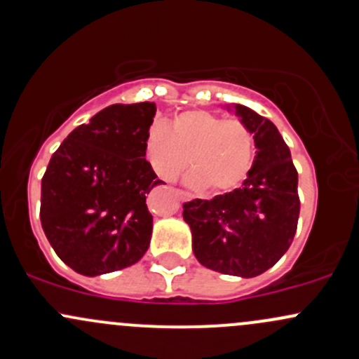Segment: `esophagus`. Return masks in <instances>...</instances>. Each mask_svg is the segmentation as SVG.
<instances>
[{
  "label": "esophagus",
  "instance_id": "34e87169",
  "mask_svg": "<svg viewBox=\"0 0 359 359\" xmlns=\"http://www.w3.org/2000/svg\"><path fill=\"white\" fill-rule=\"evenodd\" d=\"M177 194H179V198H180V201H189L191 199V194L189 192H186V191H177Z\"/></svg>",
  "mask_w": 359,
  "mask_h": 359
}]
</instances>
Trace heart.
Segmentation results:
<instances>
[{"label": "heart", "mask_w": 359, "mask_h": 359, "mask_svg": "<svg viewBox=\"0 0 359 359\" xmlns=\"http://www.w3.org/2000/svg\"><path fill=\"white\" fill-rule=\"evenodd\" d=\"M144 149L163 180H175L189 160L191 186L220 194L239 187L251 172L255 134L239 118L187 110L173 116L168 127L151 126Z\"/></svg>", "instance_id": "1"}]
</instances>
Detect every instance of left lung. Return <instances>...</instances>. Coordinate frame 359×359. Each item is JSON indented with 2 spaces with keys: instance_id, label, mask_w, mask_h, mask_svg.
I'll return each instance as SVG.
<instances>
[{
  "instance_id": "1",
  "label": "left lung",
  "mask_w": 359,
  "mask_h": 359,
  "mask_svg": "<svg viewBox=\"0 0 359 359\" xmlns=\"http://www.w3.org/2000/svg\"><path fill=\"white\" fill-rule=\"evenodd\" d=\"M236 113L255 134V161L243 186L211 199L184 203L192 251L206 269L256 277L284 256L297 229V170L277 127L251 108Z\"/></svg>"
}]
</instances>
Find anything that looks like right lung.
<instances>
[{
	"instance_id": "add662e5",
	"label": "right lung",
	"mask_w": 359,
	"mask_h": 359,
	"mask_svg": "<svg viewBox=\"0 0 359 359\" xmlns=\"http://www.w3.org/2000/svg\"><path fill=\"white\" fill-rule=\"evenodd\" d=\"M154 103L111 104L67 135L41 180V225L65 265L96 277L148 251L146 194L161 184L146 160Z\"/></svg>"
}]
</instances>
